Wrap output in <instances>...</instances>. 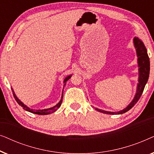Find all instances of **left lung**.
Listing matches in <instances>:
<instances>
[{
  "label": "left lung",
  "instance_id": "left-lung-1",
  "mask_svg": "<svg viewBox=\"0 0 154 154\" xmlns=\"http://www.w3.org/2000/svg\"><path fill=\"white\" fill-rule=\"evenodd\" d=\"M133 44L134 47L135 48L137 57V64H138V83L137 85L136 93L132 102L123 109L117 112H113V111H107L104 110H102L98 108H95V110L100 111L101 113H106V114L111 115H116V114H122L127 112L130 109L134 106V104L137 102L139 99L140 98L143 91H144V87L148 81L149 76V71H150V62H149V58L147 54L146 48L145 47L144 44L138 37H134L133 38Z\"/></svg>",
  "mask_w": 154,
  "mask_h": 154
}]
</instances>
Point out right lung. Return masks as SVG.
<instances>
[{
    "instance_id": "right-lung-1",
    "label": "right lung",
    "mask_w": 154,
    "mask_h": 154,
    "mask_svg": "<svg viewBox=\"0 0 154 154\" xmlns=\"http://www.w3.org/2000/svg\"><path fill=\"white\" fill-rule=\"evenodd\" d=\"M71 76H72V75H68V76H66L64 79V82H63V83H64V87L65 86V85H66V81H68L69 79H71ZM11 89L12 90V93H13L14 97V99H15V100L17 101V102L18 104H20V106H22V108L24 109L25 111H29V112L32 113H35V114H38V115H48V114H50V113H54V111H56L59 108H60V106H61V104H62V102L63 91H64V88H63L62 92V97H61V100H60V102H59L57 104L55 105V106H52V107H50V108L44 109H33L29 108V106H27L26 105H25L24 103H23L22 101H21L20 99H19L16 96V94H15V93H14V92L13 88H11Z\"/></svg>"
}]
</instances>
